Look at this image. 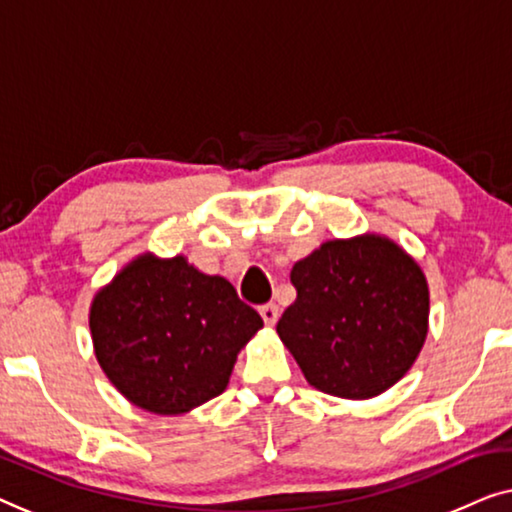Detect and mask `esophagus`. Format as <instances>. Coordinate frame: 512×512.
<instances>
[{
    "mask_svg": "<svg viewBox=\"0 0 512 512\" xmlns=\"http://www.w3.org/2000/svg\"><path fill=\"white\" fill-rule=\"evenodd\" d=\"M258 314H261L265 325H274L279 318V309H277V305H263L261 309H258Z\"/></svg>",
    "mask_w": 512,
    "mask_h": 512,
    "instance_id": "esophagus-1",
    "label": "esophagus"
}]
</instances>
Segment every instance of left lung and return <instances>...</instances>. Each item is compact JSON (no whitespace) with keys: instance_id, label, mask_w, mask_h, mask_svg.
I'll list each match as a JSON object with an SVG mask.
<instances>
[{"instance_id":"1","label":"left lung","mask_w":512,"mask_h":512,"mask_svg":"<svg viewBox=\"0 0 512 512\" xmlns=\"http://www.w3.org/2000/svg\"><path fill=\"white\" fill-rule=\"evenodd\" d=\"M298 298L277 323L281 342L328 395L367 399L395 385L427 337L425 274L379 235L321 244L293 265Z\"/></svg>"}]
</instances>
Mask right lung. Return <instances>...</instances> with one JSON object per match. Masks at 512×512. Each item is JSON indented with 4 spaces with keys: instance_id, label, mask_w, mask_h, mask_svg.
<instances>
[{
    "instance_id": "right-lung-1",
    "label": "right lung",
    "mask_w": 512,
    "mask_h": 512,
    "mask_svg": "<svg viewBox=\"0 0 512 512\" xmlns=\"http://www.w3.org/2000/svg\"><path fill=\"white\" fill-rule=\"evenodd\" d=\"M90 328L110 383L140 409L177 416L226 390L263 318L224 277L145 254L96 293Z\"/></svg>"
}]
</instances>
